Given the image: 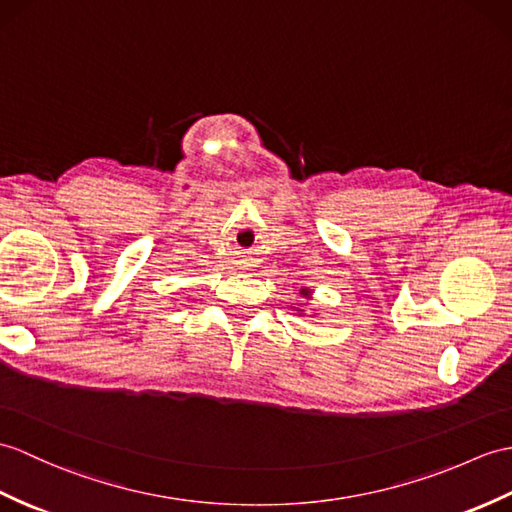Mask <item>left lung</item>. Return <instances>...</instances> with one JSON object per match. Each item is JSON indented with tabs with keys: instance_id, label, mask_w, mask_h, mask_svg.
<instances>
[{
	"instance_id": "1",
	"label": "left lung",
	"mask_w": 512,
	"mask_h": 512,
	"mask_svg": "<svg viewBox=\"0 0 512 512\" xmlns=\"http://www.w3.org/2000/svg\"><path fill=\"white\" fill-rule=\"evenodd\" d=\"M301 294H303L305 299H307V296H310V290H305V288H303V290H301Z\"/></svg>"
}]
</instances>
